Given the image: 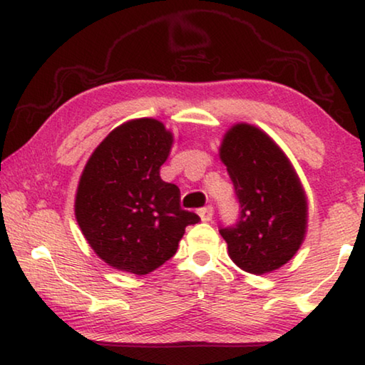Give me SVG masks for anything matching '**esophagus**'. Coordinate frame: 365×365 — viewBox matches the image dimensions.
I'll return each mask as SVG.
<instances>
[{
	"mask_svg": "<svg viewBox=\"0 0 365 365\" xmlns=\"http://www.w3.org/2000/svg\"><path fill=\"white\" fill-rule=\"evenodd\" d=\"M199 217H200L202 222H210V220L213 218V208H212L210 205L200 208V210H199Z\"/></svg>",
	"mask_w": 365,
	"mask_h": 365,
	"instance_id": "34e87169",
	"label": "esophagus"
}]
</instances>
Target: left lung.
I'll return each instance as SVG.
<instances>
[{
    "mask_svg": "<svg viewBox=\"0 0 365 365\" xmlns=\"http://www.w3.org/2000/svg\"><path fill=\"white\" fill-rule=\"evenodd\" d=\"M223 161L241 217L220 235L241 270L265 274L292 259L307 231V197L286 153L260 128L237 123L223 135Z\"/></svg>",
    "mask_w": 365,
    "mask_h": 365,
    "instance_id": "1",
    "label": "left lung"
}]
</instances>
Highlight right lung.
Wrapping results in <instances>:
<instances>
[{
  "label": "right lung",
  "instance_id": "right-lung-1",
  "mask_svg": "<svg viewBox=\"0 0 365 365\" xmlns=\"http://www.w3.org/2000/svg\"><path fill=\"white\" fill-rule=\"evenodd\" d=\"M175 135L153 118L123 123L95 148L77 184V225L105 264L147 274L176 254L186 226L178 186L160 178Z\"/></svg>",
  "mask_w": 365,
  "mask_h": 365
}]
</instances>
